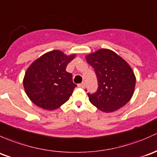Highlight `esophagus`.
Here are the masks:
<instances>
[{
  "label": "esophagus",
  "instance_id": "obj_1",
  "mask_svg": "<svg viewBox=\"0 0 157 157\" xmlns=\"http://www.w3.org/2000/svg\"><path fill=\"white\" fill-rule=\"evenodd\" d=\"M78 88H85V82H82V83H81V84H78Z\"/></svg>",
  "mask_w": 157,
  "mask_h": 157
}]
</instances>
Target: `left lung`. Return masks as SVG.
Returning <instances> with one entry per match:
<instances>
[{"label": "left lung", "instance_id": "8db88e82", "mask_svg": "<svg viewBox=\"0 0 157 157\" xmlns=\"http://www.w3.org/2000/svg\"><path fill=\"white\" fill-rule=\"evenodd\" d=\"M94 68L98 88L88 93L90 102L105 113L117 110L128 102L135 87V74L130 66L113 51L100 49L86 56Z\"/></svg>", "mask_w": 157, "mask_h": 157}]
</instances>
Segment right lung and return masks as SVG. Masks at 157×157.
I'll use <instances>...</instances> for the list:
<instances>
[{
    "label": "right lung",
    "mask_w": 157,
    "mask_h": 157,
    "mask_svg": "<svg viewBox=\"0 0 157 157\" xmlns=\"http://www.w3.org/2000/svg\"><path fill=\"white\" fill-rule=\"evenodd\" d=\"M75 55L53 51L34 61L27 69L23 86L29 99L39 107L54 110L66 103L77 86L66 71Z\"/></svg>",
    "instance_id": "right-lung-1"
}]
</instances>
